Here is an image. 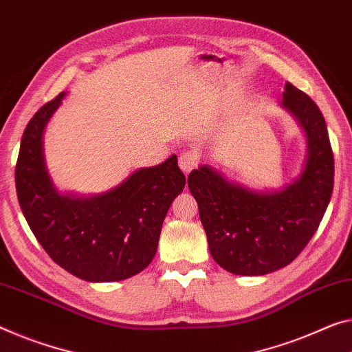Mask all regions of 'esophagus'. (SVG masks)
Returning a JSON list of instances; mask_svg holds the SVG:
<instances>
[{
    "instance_id": "obj_1",
    "label": "esophagus",
    "mask_w": 352,
    "mask_h": 352,
    "mask_svg": "<svg viewBox=\"0 0 352 352\" xmlns=\"http://www.w3.org/2000/svg\"><path fill=\"white\" fill-rule=\"evenodd\" d=\"M198 154L193 153V151H186L179 155V168L186 173H190L195 166L198 165Z\"/></svg>"
}]
</instances>
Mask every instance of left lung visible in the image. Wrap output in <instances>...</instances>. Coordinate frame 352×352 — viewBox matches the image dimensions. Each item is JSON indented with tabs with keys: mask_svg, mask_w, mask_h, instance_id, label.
<instances>
[{
	"mask_svg": "<svg viewBox=\"0 0 352 352\" xmlns=\"http://www.w3.org/2000/svg\"><path fill=\"white\" fill-rule=\"evenodd\" d=\"M282 105L307 135L308 154L297 179L278 192H253L208 165L188 175L210 255L236 275H264L299 256L320 226L333 190V154L320 108L286 83Z\"/></svg>",
	"mask_w": 352,
	"mask_h": 352,
	"instance_id": "1",
	"label": "left lung"
}]
</instances>
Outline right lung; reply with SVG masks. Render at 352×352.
Segmentation results:
<instances>
[{
  "label": "right lung",
  "mask_w": 352,
  "mask_h": 352,
  "mask_svg": "<svg viewBox=\"0 0 352 352\" xmlns=\"http://www.w3.org/2000/svg\"><path fill=\"white\" fill-rule=\"evenodd\" d=\"M64 93L26 126L15 165L17 198L32 234L58 266L86 282H120L149 266L162 223L186 176L171 155L94 197L61 195L45 170L42 133Z\"/></svg>",
  "instance_id": "1"
}]
</instances>
